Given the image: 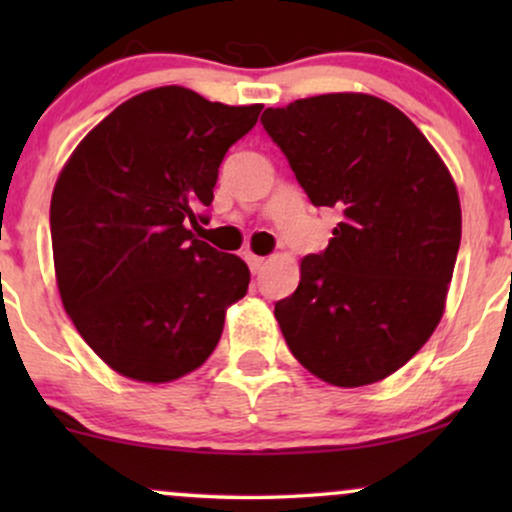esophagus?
Instances as JSON below:
<instances>
[{"mask_svg": "<svg viewBox=\"0 0 512 512\" xmlns=\"http://www.w3.org/2000/svg\"><path fill=\"white\" fill-rule=\"evenodd\" d=\"M245 262H248V267H250V272L252 274H257L262 269V264H264V257H257V255H252V252H245Z\"/></svg>", "mask_w": 512, "mask_h": 512, "instance_id": "34e87169", "label": "esophagus"}]
</instances>
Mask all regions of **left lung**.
Returning <instances> with one entry per match:
<instances>
[{
	"mask_svg": "<svg viewBox=\"0 0 512 512\" xmlns=\"http://www.w3.org/2000/svg\"><path fill=\"white\" fill-rule=\"evenodd\" d=\"M260 122L310 202L342 214L274 305L286 344L325 383H378L443 317L462 238L455 182L419 127L366 93L301 98Z\"/></svg>",
	"mask_w": 512,
	"mask_h": 512,
	"instance_id": "1",
	"label": "left lung"
}]
</instances>
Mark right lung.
I'll list each match as a JSON object with an SVG mask.
<instances>
[{
    "instance_id": "right-lung-1",
    "label": "right lung",
    "mask_w": 512,
    "mask_h": 512,
    "mask_svg": "<svg viewBox=\"0 0 512 512\" xmlns=\"http://www.w3.org/2000/svg\"><path fill=\"white\" fill-rule=\"evenodd\" d=\"M262 105L182 86L129 98L86 134L50 202L55 274L84 342L120 375L168 383L202 366L226 308L248 293L240 257L197 240L226 151Z\"/></svg>"
}]
</instances>
